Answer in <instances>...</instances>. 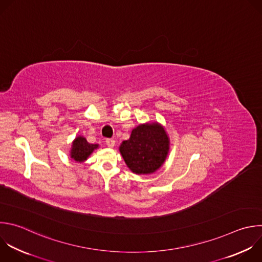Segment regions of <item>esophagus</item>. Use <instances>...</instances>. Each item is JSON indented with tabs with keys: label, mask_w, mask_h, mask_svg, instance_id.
Segmentation results:
<instances>
[{
	"label": "esophagus",
	"mask_w": 262,
	"mask_h": 262,
	"mask_svg": "<svg viewBox=\"0 0 262 262\" xmlns=\"http://www.w3.org/2000/svg\"><path fill=\"white\" fill-rule=\"evenodd\" d=\"M106 144H107V146H108L109 148H113V147L115 146V141L112 140V139H107V140H106Z\"/></svg>",
	"instance_id": "34e87169"
}]
</instances>
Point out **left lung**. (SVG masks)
I'll list each match as a JSON object with an SVG mask.
<instances>
[{
  "mask_svg": "<svg viewBox=\"0 0 262 262\" xmlns=\"http://www.w3.org/2000/svg\"><path fill=\"white\" fill-rule=\"evenodd\" d=\"M168 150L169 139L157 122L138 125L119 147L126 165L138 175L156 171L163 164Z\"/></svg>",
  "mask_w": 262,
  "mask_h": 262,
  "instance_id": "left-lung-1",
  "label": "left lung"
}]
</instances>
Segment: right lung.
Segmentation results:
<instances>
[{"instance_id": "right-lung-1", "label": "right lung", "mask_w": 262, "mask_h": 262, "mask_svg": "<svg viewBox=\"0 0 262 262\" xmlns=\"http://www.w3.org/2000/svg\"><path fill=\"white\" fill-rule=\"evenodd\" d=\"M97 148H99L98 144H91L86 141L84 137L78 136L73 141L70 155L71 158H73L75 161L83 162Z\"/></svg>"}]
</instances>
